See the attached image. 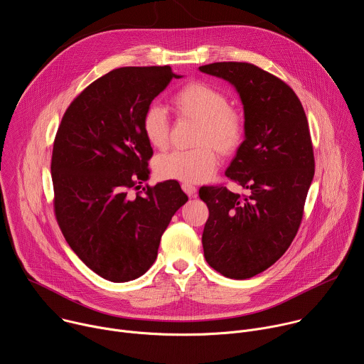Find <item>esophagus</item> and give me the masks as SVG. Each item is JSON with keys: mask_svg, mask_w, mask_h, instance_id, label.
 Returning a JSON list of instances; mask_svg holds the SVG:
<instances>
[{"mask_svg": "<svg viewBox=\"0 0 364 364\" xmlns=\"http://www.w3.org/2000/svg\"><path fill=\"white\" fill-rule=\"evenodd\" d=\"M181 188H183V191H184L188 197H191V198L197 197V187H196V186L184 183V184H181Z\"/></svg>", "mask_w": 364, "mask_h": 364, "instance_id": "34e87169", "label": "esophagus"}]
</instances>
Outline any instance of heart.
Here are the masks:
<instances>
[{"label": "heart", "instance_id": "b5f03b06", "mask_svg": "<svg viewBox=\"0 0 364 364\" xmlns=\"http://www.w3.org/2000/svg\"><path fill=\"white\" fill-rule=\"evenodd\" d=\"M173 108L180 117L198 121L193 150H176L163 154L156 161V171L164 180L200 183L211 177L217 167V151L234 153L243 143L246 121L243 114L230 105L228 97L211 84L196 81L181 87L171 98ZM146 140L156 149L168 143L170 119L163 107L151 104L141 118Z\"/></svg>", "mask_w": 364, "mask_h": 364}]
</instances>
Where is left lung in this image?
Masks as SVG:
<instances>
[{
    "label": "left lung",
    "mask_w": 364,
    "mask_h": 364,
    "mask_svg": "<svg viewBox=\"0 0 364 364\" xmlns=\"http://www.w3.org/2000/svg\"><path fill=\"white\" fill-rule=\"evenodd\" d=\"M201 73L228 81L245 108L246 134L225 176L250 190L201 187L210 215L203 231L207 263L245 280L273 266L290 247L314 177L307 117L296 92L250 63H213Z\"/></svg>",
    "instance_id": "obj_1"
}]
</instances>
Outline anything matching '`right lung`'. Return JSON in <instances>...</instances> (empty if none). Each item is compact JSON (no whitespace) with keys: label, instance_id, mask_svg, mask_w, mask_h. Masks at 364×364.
Returning <instances> with one entry per match:
<instances>
[{"label":"right lung","instance_id":"right-lung-1","mask_svg":"<svg viewBox=\"0 0 364 364\" xmlns=\"http://www.w3.org/2000/svg\"><path fill=\"white\" fill-rule=\"evenodd\" d=\"M173 78L181 75L168 65L107 73L74 98L54 140L58 225L80 260L114 283L134 280L153 266L164 230L188 200L174 180L129 194L150 174L153 149L143 134V114Z\"/></svg>","mask_w":364,"mask_h":364}]
</instances>
